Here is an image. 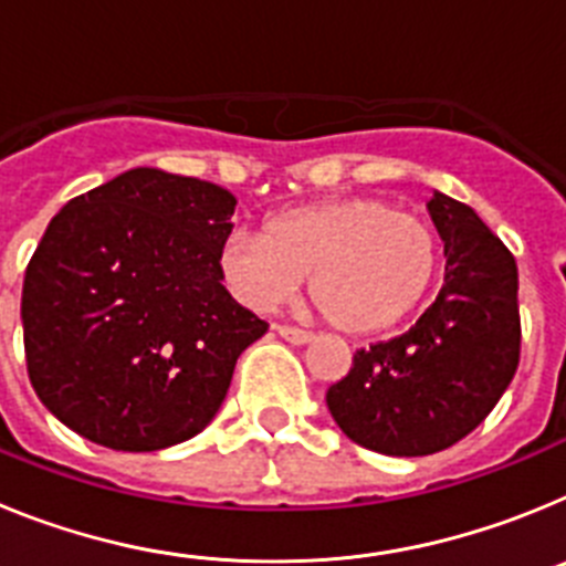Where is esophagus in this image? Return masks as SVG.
<instances>
[{"mask_svg":"<svg viewBox=\"0 0 566 566\" xmlns=\"http://www.w3.org/2000/svg\"><path fill=\"white\" fill-rule=\"evenodd\" d=\"M274 332H277L280 337L289 339V343H294V345H306L308 339H312V334L303 332V328H294V326H274Z\"/></svg>","mask_w":566,"mask_h":566,"instance_id":"esophagus-1","label":"esophagus"}]
</instances>
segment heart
<instances>
[{"mask_svg": "<svg viewBox=\"0 0 566 566\" xmlns=\"http://www.w3.org/2000/svg\"><path fill=\"white\" fill-rule=\"evenodd\" d=\"M221 274L252 308L297 292L348 334L397 326L422 308L439 277V240L382 198H328L274 214L266 232L234 227L218 252Z\"/></svg>", "mask_w": 566, "mask_h": 566, "instance_id": "b5f03b06", "label": "heart"}]
</instances>
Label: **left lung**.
<instances>
[{
    "label": "left lung",
    "instance_id": "left-lung-1",
    "mask_svg": "<svg viewBox=\"0 0 566 566\" xmlns=\"http://www.w3.org/2000/svg\"><path fill=\"white\" fill-rule=\"evenodd\" d=\"M428 214L444 243V283L399 337L359 348L326 391L339 431L385 457H428L468 437L518 368V269L468 203L437 192Z\"/></svg>",
    "mask_w": 566,
    "mask_h": 566
}]
</instances>
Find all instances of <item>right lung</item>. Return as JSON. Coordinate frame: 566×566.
Listing matches in <instances>:
<instances>
[{
	"instance_id": "right-lung-1",
	"label": "right lung",
	"mask_w": 566,
	"mask_h": 566,
	"mask_svg": "<svg viewBox=\"0 0 566 566\" xmlns=\"http://www.w3.org/2000/svg\"><path fill=\"white\" fill-rule=\"evenodd\" d=\"M234 203L218 184L135 167L50 221L24 272V354L70 431L147 453L212 422L269 328L221 283Z\"/></svg>"
}]
</instances>
